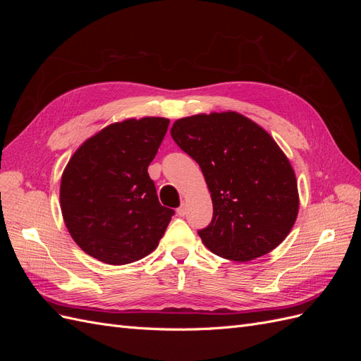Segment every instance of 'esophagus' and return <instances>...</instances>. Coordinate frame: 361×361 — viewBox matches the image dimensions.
Here are the masks:
<instances>
[{"label": "esophagus", "mask_w": 361, "mask_h": 361, "mask_svg": "<svg viewBox=\"0 0 361 361\" xmlns=\"http://www.w3.org/2000/svg\"><path fill=\"white\" fill-rule=\"evenodd\" d=\"M176 212H178L179 216H183L185 214H187V206H185V203H182V204L178 207Z\"/></svg>", "instance_id": "34e87169"}]
</instances>
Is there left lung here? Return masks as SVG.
<instances>
[{"mask_svg": "<svg viewBox=\"0 0 361 361\" xmlns=\"http://www.w3.org/2000/svg\"><path fill=\"white\" fill-rule=\"evenodd\" d=\"M170 133L209 188L214 215L199 236L212 253L248 262L283 243L298 215L297 179L264 128L227 111L179 118Z\"/></svg>", "mask_w": 361, "mask_h": 361, "instance_id": "left-lung-1", "label": "left lung"}]
</instances>
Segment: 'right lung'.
Returning <instances> with one entry per match:
<instances>
[{"instance_id": "1", "label": "right lung", "mask_w": 361, "mask_h": 361, "mask_svg": "<svg viewBox=\"0 0 361 361\" xmlns=\"http://www.w3.org/2000/svg\"><path fill=\"white\" fill-rule=\"evenodd\" d=\"M169 123L143 117L106 126L63 171L64 224L80 248L104 264L125 265L152 253L174 215L159 203L147 173Z\"/></svg>"}]
</instances>
